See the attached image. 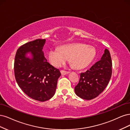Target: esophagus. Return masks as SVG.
Listing matches in <instances>:
<instances>
[{
  "mask_svg": "<svg viewBox=\"0 0 130 130\" xmlns=\"http://www.w3.org/2000/svg\"><path fill=\"white\" fill-rule=\"evenodd\" d=\"M60 72L62 75H65V74H68L69 73H70L69 71H64V70H61Z\"/></svg>",
  "mask_w": 130,
  "mask_h": 130,
  "instance_id": "obj_1",
  "label": "esophagus"
}]
</instances>
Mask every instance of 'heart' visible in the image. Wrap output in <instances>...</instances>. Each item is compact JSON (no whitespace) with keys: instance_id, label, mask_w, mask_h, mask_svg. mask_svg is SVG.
<instances>
[{"instance_id":"obj_1","label":"heart","mask_w":130,"mask_h":130,"mask_svg":"<svg viewBox=\"0 0 130 130\" xmlns=\"http://www.w3.org/2000/svg\"><path fill=\"white\" fill-rule=\"evenodd\" d=\"M94 56L95 50L92 46L81 44L62 46L60 49L52 48L48 53L49 61L54 66L59 68L70 58L72 65L77 69L87 66Z\"/></svg>"}]
</instances>
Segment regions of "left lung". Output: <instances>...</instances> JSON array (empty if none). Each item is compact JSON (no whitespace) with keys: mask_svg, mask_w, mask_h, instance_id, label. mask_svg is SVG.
<instances>
[{"mask_svg":"<svg viewBox=\"0 0 130 130\" xmlns=\"http://www.w3.org/2000/svg\"><path fill=\"white\" fill-rule=\"evenodd\" d=\"M112 60L110 53L105 49L101 59L85 72L80 74V79L75 86L76 94L85 100H91L105 90L112 75Z\"/></svg>","mask_w":130,"mask_h":130,"instance_id":"8db88e82","label":"left lung"}]
</instances>
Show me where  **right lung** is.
<instances>
[{"label":"right lung","instance_id":"obj_1","mask_svg":"<svg viewBox=\"0 0 130 130\" xmlns=\"http://www.w3.org/2000/svg\"><path fill=\"white\" fill-rule=\"evenodd\" d=\"M45 39H36L23 45L16 52L14 70L17 83L28 97L40 102L55 93L60 71L47 62L43 51ZM30 52L32 58L26 54Z\"/></svg>","mask_w":130,"mask_h":130}]
</instances>
